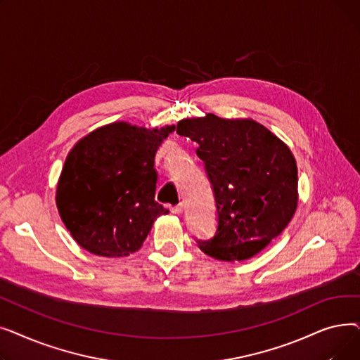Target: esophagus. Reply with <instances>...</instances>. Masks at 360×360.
I'll use <instances>...</instances> for the list:
<instances>
[{"label": "esophagus", "mask_w": 360, "mask_h": 360, "mask_svg": "<svg viewBox=\"0 0 360 360\" xmlns=\"http://www.w3.org/2000/svg\"><path fill=\"white\" fill-rule=\"evenodd\" d=\"M170 212H172L174 214H181L184 212V204H178V205L172 207V209H170Z\"/></svg>", "instance_id": "1"}]
</instances>
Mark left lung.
Segmentation results:
<instances>
[{
  "label": "left lung",
  "instance_id": "8db88e82",
  "mask_svg": "<svg viewBox=\"0 0 360 360\" xmlns=\"http://www.w3.org/2000/svg\"><path fill=\"white\" fill-rule=\"evenodd\" d=\"M179 136L198 143L217 207L216 235L198 242L220 261H245L288 228L297 207V166L288 144L251 118L214 113L178 122Z\"/></svg>",
  "mask_w": 360,
  "mask_h": 360
}]
</instances>
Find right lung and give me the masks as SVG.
Returning <instances> with one entry per match:
<instances>
[{
    "instance_id": "1",
    "label": "right lung",
    "mask_w": 360,
    "mask_h": 360,
    "mask_svg": "<svg viewBox=\"0 0 360 360\" xmlns=\"http://www.w3.org/2000/svg\"><path fill=\"white\" fill-rule=\"evenodd\" d=\"M175 125L144 128L117 121L75 143L56 185V207L72 239L108 258L141 248L155 220V156Z\"/></svg>"
}]
</instances>
